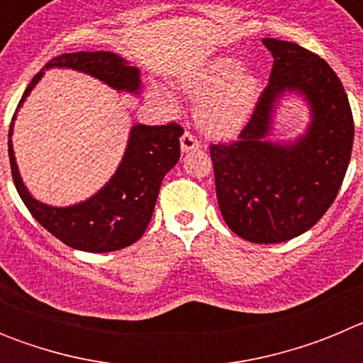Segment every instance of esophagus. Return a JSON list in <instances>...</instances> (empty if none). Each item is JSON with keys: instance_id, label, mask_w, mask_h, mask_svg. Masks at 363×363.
I'll use <instances>...</instances> for the list:
<instances>
[{"instance_id": "34e87169", "label": "esophagus", "mask_w": 363, "mask_h": 363, "mask_svg": "<svg viewBox=\"0 0 363 363\" xmlns=\"http://www.w3.org/2000/svg\"><path fill=\"white\" fill-rule=\"evenodd\" d=\"M196 149H200V142H198L194 134L185 130L184 136H182V152H191V150Z\"/></svg>"}]
</instances>
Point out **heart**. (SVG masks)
Here are the masks:
<instances>
[{"label": "heart", "mask_w": 363, "mask_h": 363, "mask_svg": "<svg viewBox=\"0 0 363 363\" xmlns=\"http://www.w3.org/2000/svg\"><path fill=\"white\" fill-rule=\"evenodd\" d=\"M179 85L191 98L201 99L196 114L201 130L220 140L242 133L262 94L258 76L242 69L236 57L214 60L205 69L187 74ZM152 96L163 104L169 101L167 92L158 86L152 89Z\"/></svg>", "instance_id": "1"}]
</instances>
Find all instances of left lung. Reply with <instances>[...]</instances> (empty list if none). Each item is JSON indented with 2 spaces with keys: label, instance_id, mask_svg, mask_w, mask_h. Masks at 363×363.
<instances>
[{
  "label": "left lung",
  "instance_id": "obj_1",
  "mask_svg": "<svg viewBox=\"0 0 363 363\" xmlns=\"http://www.w3.org/2000/svg\"><path fill=\"white\" fill-rule=\"evenodd\" d=\"M272 63L238 142L211 145L221 216L252 243L293 240L325 214L351 160L354 123L344 85L325 60L291 41L265 38ZM294 91L311 111L308 130L294 143L268 140L277 99Z\"/></svg>",
  "mask_w": 363,
  "mask_h": 363
}]
</instances>
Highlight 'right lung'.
Returning a JSON list of instances; mask_svg holds the SVG:
<instances>
[{"label":"right lung","mask_w":363,"mask_h":363,"mask_svg":"<svg viewBox=\"0 0 363 363\" xmlns=\"http://www.w3.org/2000/svg\"><path fill=\"white\" fill-rule=\"evenodd\" d=\"M72 69L85 72L120 92L138 94L142 89L140 69L114 52H70L52 57L47 69ZM43 78V70L28 83L18 108ZM9 130V158L18 194L38 223L62 240L65 245L85 252H111L133 245L142 238L152 218L163 178L179 160V136L184 129L169 125H133L121 163L104 187L89 200L69 207H52L32 198L19 176Z\"/></svg>","instance_id":"1"}]
</instances>
